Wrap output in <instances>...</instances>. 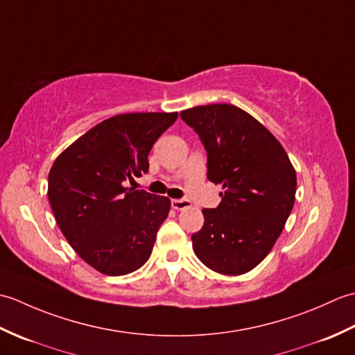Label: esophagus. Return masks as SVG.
<instances>
[{
	"label": "esophagus",
	"instance_id": "obj_1",
	"mask_svg": "<svg viewBox=\"0 0 355 355\" xmlns=\"http://www.w3.org/2000/svg\"><path fill=\"white\" fill-rule=\"evenodd\" d=\"M171 206L175 209V210H183L191 207V201L186 200V198H180V200H172L171 201Z\"/></svg>",
	"mask_w": 355,
	"mask_h": 355
}]
</instances>
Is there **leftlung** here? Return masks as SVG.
<instances>
[{
  "instance_id": "8db88e82",
  "label": "left lung",
  "mask_w": 355,
  "mask_h": 355,
  "mask_svg": "<svg viewBox=\"0 0 355 355\" xmlns=\"http://www.w3.org/2000/svg\"><path fill=\"white\" fill-rule=\"evenodd\" d=\"M207 153V178L223 184L216 209H202L205 225L193 252L210 270L243 275L273 248L296 197V171L275 135L229 103L180 112Z\"/></svg>"
}]
</instances>
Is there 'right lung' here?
<instances>
[{
	"label": "right lung",
	"instance_id": "obj_1",
	"mask_svg": "<svg viewBox=\"0 0 355 355\" xmlns=\"http://www.w3.org/2000/svg\"><path fill=\"white\" fill-rule=\"evenodd\" d=\"M177 112H130L103 120L67 148L49 173L59 229L82 259L108 276L145 263L171 200L128 187L148 172L155 140Z\"/></svg>",
	"mask_w": 355,
	"mask_h": 355
}]
</instances>
